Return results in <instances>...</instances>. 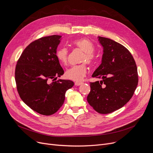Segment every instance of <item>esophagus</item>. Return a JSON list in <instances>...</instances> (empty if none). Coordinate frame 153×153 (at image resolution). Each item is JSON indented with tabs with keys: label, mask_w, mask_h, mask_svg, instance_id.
<instances>
[{
	"label": "esophagus",
	"mask_w": 153,
	"mask_h": 153,
	"mask_svg": "<svg viewBox=\"0 0 153 153\" xmlns=\"http://www.w3.org/2000/svg\"><path fill=\"white\" fill-rule=\"evenodd\" d=\"M81 84H82V82H75V85H81Z\"/></svg>",
	"instance_id": "obj_1"
}]
</instances>
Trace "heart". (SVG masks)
<instances>
[{
	"label": "heart",
	"instance_id": "heart-1",
	"mask_svg": "<svg viewBox=\"0 0 153 153\" xmlns=\"http://www.w3.org/2000/svg\"><path fill=\"white\" fill-rule=\"evenodd\" d=\"M73 45L84 52L82 56V62H87L89 64L95 61L94 51L95 47L89 39L82 38L76 39L73 42ZM56 56L58 60L62 64H66L68 62V50L66 47H62L56 52ZM87 73V67L85 64L73 66L69 68L65 72L66 77L72 81H80L83 79Z\"/></svg>",
	"mask_w": 153,
	"mask_h": 153
}]
</instances>
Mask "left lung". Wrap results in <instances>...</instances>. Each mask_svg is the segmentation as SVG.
<instances>
[{
	"mask_svg": "<svg viewBox=\"0 0 153 153\" xmlns=\"http://www.w3.org/2000/svg\"><path fill=\"white\" fill-rule=\"evenodd\" d=\"M98 38L103 53L92 77L102 80L90 82L87 100L98 113L107 114L131 99L138 83V71L133 56L124 46L107 38Z\"/></svg>",
	"mask_w": 153,
	"mask_h": 153,
	"instance_id": "obj_1",
	"label": "left lung"
}]
</instances>
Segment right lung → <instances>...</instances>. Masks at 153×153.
I'll use <instances>...</instances> for the list:
<instances>
[{
  "instance_id": "right-lung-1",
  "label": "right lung",
  "mask_w": 153,
  "mask_h": 153,
  "mask_svg": "<svg viewBox=\"0 0 153 153\" xmlns=\"http://www.w3.org/2000/svg\"><path fill=\"white\" fill-rule=\"evenodd\" d=\"M61 39L60 35H52L31 43L15 68V82L20 98L32 110L44 115H53L60 108L66 91L74 84L70 80L56 81L64 74L56 56Z\"/></svg>"
}]
</instances>
